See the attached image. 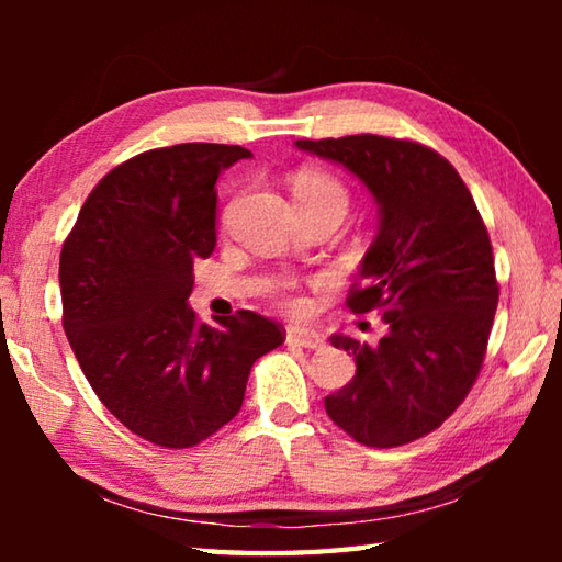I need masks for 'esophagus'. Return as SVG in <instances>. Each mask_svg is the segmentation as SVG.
Instances as JSON below:
<instances>
[{
	"label": "esophagus",
	"instance_id": "obj_1",
	"mask_svg": "<svg viewBox=\"0 0 562 562\" xmlns=\"http://www.w3.org/2000/svg\"><path fill=\"white\" fill-rule=\"evenodd\" d=\"M288 341H290V345H297V347H304V349H319L322 345H325V337H322L319 331L294 327V329L288 331Z\"/></svg>",
	"mask_w": 562,
	"mask_h": 562
}]
</instances>
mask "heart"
Masks as SVG:
<instances>
[{"mask_svg": "<svg viewBox=\"0 0 562 562\" xmlns=\"http://www.w3.org/2000/svg\"><path fill=\"white\" fill-rule=\"evenodd\" d=\"M292 193L297 205H331L341 213H347L349 207L347 186L322 170H300L292 178Z\"/></svg>", "mask_w": 562, "mask_h": 562, "instance_id": "1", "label": "heart"}]
</instances>
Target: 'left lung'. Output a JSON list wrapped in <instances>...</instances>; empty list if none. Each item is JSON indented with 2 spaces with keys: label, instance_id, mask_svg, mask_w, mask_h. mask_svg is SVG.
<instances>
[{
  "label": "left lung",
  "instance_id": "1",
  "mask_svg": "<svg viewBox=\"0 0 562 562\" xmlns=\"http://www.w3.org/2000/svg\"><path fill=\"white\" fill-rule=\"evenodd\" d=\"M294 146L345 166L379 205L347 304L376 310L386 335L376 345L331 335L357 374L325 398L327 414L374 449L422 439L459 408L486 357L498 307L486 225L456 168L414 140L361 133Z\"/></svg>",
  "mask_w": 562,
  "mask_h": 562
}]
</instances>
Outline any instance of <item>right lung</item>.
<instances>
[{"instance_id":"1","label":"right lung","mask_w":562,"mask_h":562,"mask_svg":"<svg viewBox=\"0 0 562 562\" xmlns=\"http://www.w3.org/2000/svg\"><path fill=\"white\" fill-rule=\"evenodd\" d=\"M252 154L178 144L99 180L59 260L64 331L101 404L164 449L205 441L240 412L255 361L282 325L243 310L195 319L193 262L215 250L217 176Z\"/></svg>"}]
</instances>
